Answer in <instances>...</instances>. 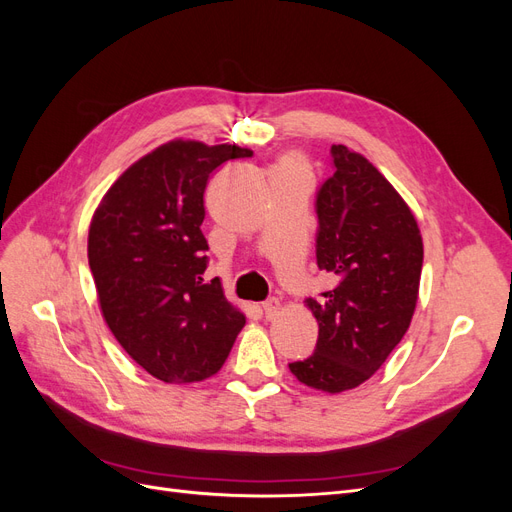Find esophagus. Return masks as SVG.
I'll return each instance as SVG.
<instances>
[{
  "label": "esophagus",
  "mask_w": 512,
  "mask_h": 512,
  "mask_svg": "<svg viewBox=\"0 0 512 512\" xmlns=\"http://www.w3.org/2000/svg\"><path fill=\"white\" fill-rule=\"evenodd\" d=\"M262 312H265V316H267L269 320H273L275 316H280V312H282V303L277 301V299H269L265 305H262Z\"/></svg>",
  "instance_id": "esophagus-1"
}]
</instances>
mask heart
<instances>
[{
	"label": "heart",
	"instance_id": "obj_1",
	"mask_svg": "<svg viewBox=\"0 0 512 512\" xmlns=\"http://www.w3.org/2000/svg\"><path fill=\"white\" fill-rule=\"evenodd\" d=\"M282 170H303V162L297 156H286L282 162Z\"/></svg>",
	"mask_w": 512,
	"mask_h": 512
}]
</instances>
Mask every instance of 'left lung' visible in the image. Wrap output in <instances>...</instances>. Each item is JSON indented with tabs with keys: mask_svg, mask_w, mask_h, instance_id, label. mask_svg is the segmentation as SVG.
<instances>
[{
	"mask_svg": "<svg viewBox=\"0 0 512 512\" xmlns=\"http://www.w3.org/2000/svg\"><path fill=\"white\" fill-rule=\"evenodd\" d=\"M335 173L318 192V267L333 290L305 305L318 322L316 352L290 363L301 384L329 395L369 380L406 335L423 269L414 213L361 153L333 145Z\"/></svg>",
	"mask_w": 512,
	"mask_h": 512,
	"instance_id": "1",
	"label": "left lung"
}]
</instances>
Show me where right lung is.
<instances>
[{
    "label": "right lung",
    "instance_id": "add662e5",
    "mask_svg": "<svg viewBox=\"0 0 512 512\" xmlns=\"http://www.w3.org/2000/svg\"><path fill=\"white\" fill-rule=\"evenodd\" d=\"M252 153L175 138L123 170L91 218L87 258L102 318L121 348L162 382L218 374L245 324L220 280L205 282L200 224L209 175Z\"/></svg>",
    "mask_w": 512,
    "mask_h": 512
}]
</instances>
